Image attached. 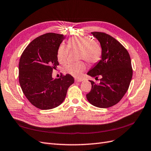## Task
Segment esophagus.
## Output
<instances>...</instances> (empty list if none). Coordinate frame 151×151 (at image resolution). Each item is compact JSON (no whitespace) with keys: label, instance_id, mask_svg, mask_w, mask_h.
I'll return each mask as SVG.
<instances>
[{"label":"esophagus","instance_id":"obj_1","mask_svg":"<svg viewBox=\"0 0 151 151\" xmlns=\"http://www.w3.org/2000/svg\"><path fill=\"white\" fill-rule=\"evenodd\" d=\"M75 82H82V80H81V79H75Z\"/></svg>","mask_w":151,"mask_h":151}]
</instances>
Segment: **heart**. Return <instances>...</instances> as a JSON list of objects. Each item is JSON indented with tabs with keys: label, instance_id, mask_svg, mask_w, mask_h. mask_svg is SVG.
<instances>
[{
	"label": "heart",
	"instance_id": "heart-1",
	"mask_svg": "<svg viewBox=\"0 0 151 151\" xmlns=\"http://www.w3.org/2000/svg\"><path fill=\"white\" fill-rule=\"evenodd\" d=\"M68 47L71 50L79 51V59L85 60L89 64H96L101 59V50L95 41L88 37H75L68 40ZM65 45L61 44L57 50V59L60 64L67 62L69 50ZM86 64L83 62L70 64L64 68V71L71 76L78 78L86 71Z\"/></svg>",
	"mask_w": 151,
	"mask_h": 151
}]
</instances>
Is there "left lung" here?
Listing matches in <instances>:
<instances>
[{
	"label": "left lung",
	"mask_w": 151,
	"mask_h": 151,
	"mask_svg": "<svg viewBox=\"0 0 151 151\" xmlns=\"http://www.w3.org/2000/svg\"><path fill=\"white\" fill-rule=\"evenodd\" d=\"M100 42L101 59L87 73L96 77L101 76L100 83L92 80L91 90L86 94L89 103L100 108L114 106L125 95L132 76L131 60L127 50L114 38L102 32H91Z\"/></svg>",
	"instance_id": "1"
}]
</instances>
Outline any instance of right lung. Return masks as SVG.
I'll return each mask as SVG.
<instances>
[{
    "instance_id": "add662e5",
    "label": "right lung",
    "mask_w": 151,
    "mask_h": 151,
    "mask_svg": "<svg viewBox=\"0 0 151 151\" xmlns=\"http://www.w3.org/2000/svg\"><path fill=\"white\" fill-rule=\"evenodd\" d=\"M63 35L47 33L28 44L19 64V80L24 95L29 102L40 109L47 110L60 106L64 100L73 77L61 74L52 78V70L59 65L57 50Z\"/></svg>"
}]
</instances>
